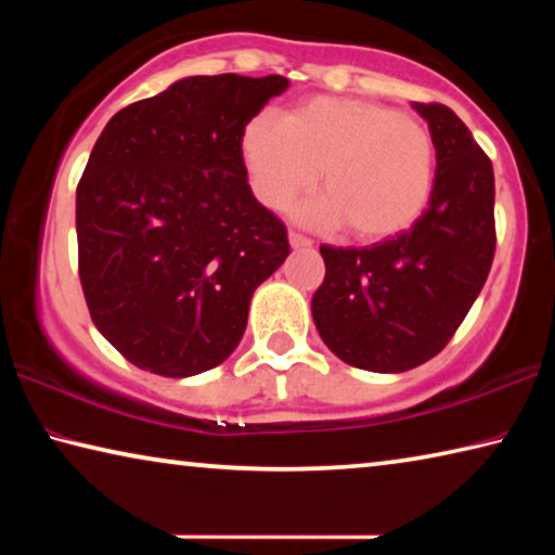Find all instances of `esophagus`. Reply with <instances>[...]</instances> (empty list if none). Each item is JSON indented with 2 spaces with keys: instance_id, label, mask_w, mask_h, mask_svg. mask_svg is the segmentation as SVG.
<instances>
[{
  "instance_id": "34e87169",
  "label": "esophagus",
  "mask_w": 555,
  "mask_h": 555,
  "mask_svg": "<svg viewBox=\"0 0 555 555\" xmlns=\"http://www.w3.org/2000/svg\"><path fill=\"white\" fill-rule=\"evenodd\" d=\"M288 244H291V247H294V249H306V247H311V240H308V237H304V234H300V232H294V230H291L288 232Z\"/></svg>"
}]
</instances>
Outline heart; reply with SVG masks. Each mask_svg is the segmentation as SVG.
Segmentation results:
<instances>
[{
  "label": "heart",
  "instance_id": "1",
  "mask_svg": "<svg viewBox=\"0 0 555 555\" xmlns=\"http://www.w3.org/2000/svg\"><path fill=\"white\" fill-rule=\"evenodd\" d=\"M242 158L251 191L269 208L311 191L321 176L325 195L298 208V218L347 224L362 242L409 230L436 185L430 131L370 100L311 98L286 119L261 112L242 131Z\"/></svg>",
  "mask_w": 555,
  "mask_h": 555
}]
</instances>
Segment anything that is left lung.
Wrapping results in <instances>:
<instances>
[{"label": "left lung", "instance_id": "1", "mask_svg": "<svg viewBox=\"0 0 555 555\" xmlns=\"http://www.w3.org/2000/svg\"><path fill=\"white\" fill-rule=\"evenodd\" d=\"M436 142V185L411 230L372 247L323 244L313 323L352 367L406 372L448 345L494 259V171L453 109L413 102Z\"/></svg>", "mask_w": 555, "mask_h": 555}]
</instances>
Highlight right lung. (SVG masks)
<instances>
[{"label": "right lung", "mask_w": 555, "mask_h": 555, "mask_svg": "<svg viewBox=\"0 0 555 555\" xmlns=\"http://www.w3.org/2000/svg\"><path fill=\"white\" fill-rule=\"evenodd\" d=\"M288 80L193 75L119 109L75 193L80 284L98 331L139 370L228 360L249 300L288 257L247 183L242 131Z\"/></svg>", "instance_id": "obj_1"}]
</instances>
